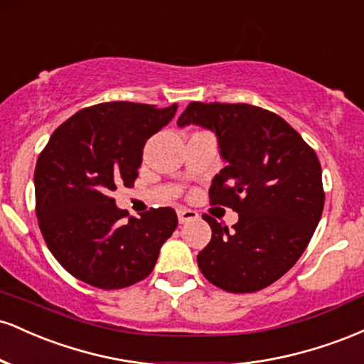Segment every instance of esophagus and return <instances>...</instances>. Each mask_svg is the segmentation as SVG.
<instances>
[{
  "mask_svg": "<svg viewBox=\"0 0 364 364\" xmlns=\"http://www.w3.org/2000/svg\"><path fill=\"white\" fill-rule=\"evenodd\" d=\"M198 219V214L195 210H190V208H179L178 210V220L179 224H186L190 220Z\"/></svg>",
  "mask_w": 364,
  "mask_h": 364,
  "instance_id": "obj_1",
  "label": "esophagus"
}]
</instances>
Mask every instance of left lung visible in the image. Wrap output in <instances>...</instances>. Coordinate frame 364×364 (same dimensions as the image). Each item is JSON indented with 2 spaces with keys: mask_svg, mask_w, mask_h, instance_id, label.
<instances>
[{
  "mask_svg": "<svg viewBox=\"0 0 364 364\" xmlns=\"http://www.w3.org/2000/svg\"><path fill=\"white\" fill-rule=\"evenodd\" d=\"M215 133L225 168L212 179V205L231 207L229 231L203 215L212 240L196 257L208 282L255 292L298 262L323 210L321 166L313 149L281 116L250 104L191 102L178 127Z\"/></svg>",
  "mask_w": 364,
  "mask_h": 364,
  "instance_id": "1",
  "label": "left lung"
}]
</instances>
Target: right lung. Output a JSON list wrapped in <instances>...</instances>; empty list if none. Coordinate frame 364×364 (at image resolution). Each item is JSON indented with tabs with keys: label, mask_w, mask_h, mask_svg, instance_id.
<instances>
[{
	"label": "right lung",
	"mask_w": 364,
	"mask_h": 364,
	"mask_svg": "<svg viewBox=\"0 0 364 364\" xmlns=\"http://www.w3.org/2000/svg\"><path fill=\"white\" fill-rule=\"evenodd\" d=\"M178 111L104 102L56 128L36 164V214L46 245L63 269L99 289H121L152 272L178 225L171 207L129 217L111 198L132 186L144 145Z\"/></svg>",
	"instance_id": "1"
}]
</instances>
